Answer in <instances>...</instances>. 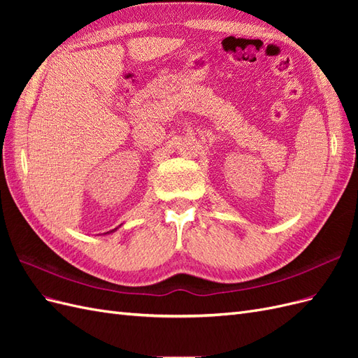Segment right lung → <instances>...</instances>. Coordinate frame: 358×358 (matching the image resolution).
Returning <instances> with one entry per match:
<instances>
[{
    "label": "right lung",
    "instance_id": "obj_1",
    "mask_svg": "<svg viewBox=\"0 0 358 358\" xmlns=\"http://www.w3.org/2000/svg\"><path fill=\"white\" fill-rule=\"evenodd\" d=\"M115 230H116V229H115Z\"/></svg>",
    "mask_w": 358,
    "mask_h": 358
}]
</instances>
